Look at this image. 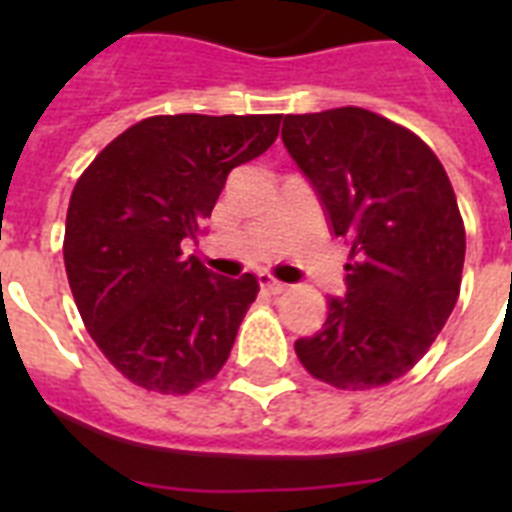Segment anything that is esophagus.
Listing matches in <instances>:
<instances>
[{
	"instance_id": "obj_1",
	"label": "esophagus",
	"mask_w": 512,
	"mask_h": 512,
	"mask_svg": "<svg viewBox=\"0 0 512 512\" xmlns=\"http://www.w3.org/2000/svg\"><path fill=\"white\" fill-rule=\"evenodd\" d=\"M257 281H260V287H263L265 292H271V295H281V292L287 289V284L279 279H273L271 273H260V276H257Z\"/></svg>"
}]
</instances>
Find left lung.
<instances>
[{"mask_svg": "<svg viewBox=\"0 0 512 512\" xmlns=\"http://www.w3.org/2000/svg\"><path fill=\"white\" fill-rule=\"evenodd\" d=\"M281 140L350 247L342 297L295 353L342 390L398 380L452 316L465 225L438 156L414 132L366 108L284 116Z\"/></svg>", "mask_w": 512, "mask_h": 512, "instance_id": "left-lung-1", "label": "left lung"}]
</instances>
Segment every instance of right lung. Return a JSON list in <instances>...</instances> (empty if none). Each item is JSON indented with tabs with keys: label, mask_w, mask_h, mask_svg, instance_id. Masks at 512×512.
<instances>
[{
	"label": "right lung",
	"mask_w": 512,
	"mask_h": 512,
	"mask_svg": "<svg viewBox=\"0 0 512 512\" xmlns=\"http://www.w3.org/2000/svg\"><path fill=\"white\" fill-rule=\"evenodd\" d=\"M279 114L151 116L111 140L76 180L63 260L103 356L135 385L188 393L233 348L257 279H225L183 257L228 172L265 154Z\"/></svg>",
	"instance_id": "1"
}]
</instances>
